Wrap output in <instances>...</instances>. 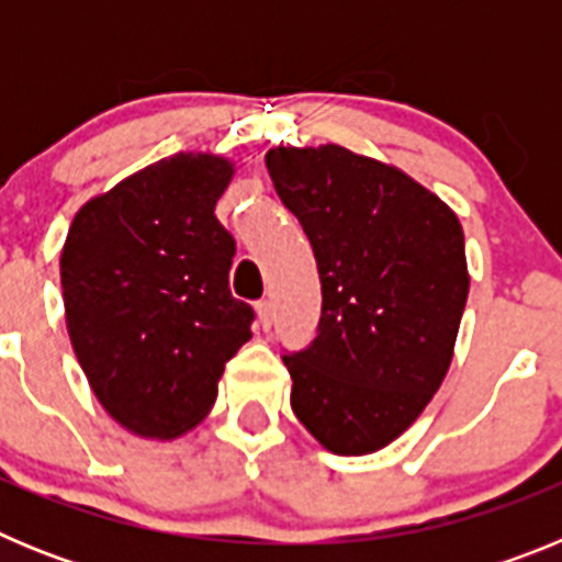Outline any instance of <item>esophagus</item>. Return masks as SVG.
Masks as SVG:
<instances>
[{
	"instance_id": "34e87169",
	"label": "esophagus",
	"mask_w": 562,
	"mask_h": 562,
	"mask_svg": "<svg viewBox=\"0 0 562 562\" xmlns=\"http://www.w3.org/2000/svg\"><path fill=\"white\" fill-rule=\"evenodd\" d=\"M256 315H258V324H261V329H270V326H272V304H270V301H258Z\"/></svg>"
}]
</instances>
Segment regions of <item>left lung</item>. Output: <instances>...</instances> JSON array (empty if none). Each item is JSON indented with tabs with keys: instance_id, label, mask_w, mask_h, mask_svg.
Returning <instances> with one entry per match:
<instances>
[{
	"instance_id": "8db88e82",
	"label": "left lung",
	"mask_w": 562,
	"mask_h": 562,
	"mask_svg": "<svg viewBox=\"0 0 562 562\" xmlns=\"http://www.w3.org/2000/svg\"><path fill=\"white\" fill-rule=\"evenodd\" d=\"M265 166L324 292L317 337L284 357L292 411L329 453H376L419 419L453 362L470 292L461 222L402 168L337 143L276 146Z\"/></svg>"
}]
</instances>
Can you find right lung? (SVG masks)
Here are the masks:
<instances>
[{"label":"right lung","instance_id":"right-lung-1","mask_svg":"<svg viewBox=\"0 0 562 562\" xmlns=\"http://www.w3.org/2000/svg\"><path fill=\"white\" fill-rule=\"evenodd\" d=\"M233 173L222 154L180 151L83 202L69 225V342L101 408L140 439L196 428L252 337V310L227 284L236 245L213 213Z\"/></svg>","mask_w":562,"mask_h":562}]
</instances>
